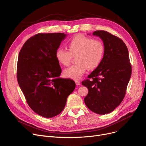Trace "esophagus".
<instances>
[{"mask_svg":"<svg viewBox=\"0 0 146 146\" xmlns=\"http://www.w3.org/2000/svg\"><path fill=\"white\" fill-rule=\"evenodd\" d=\"M75 84H76V85H77V86H80L81 82L80 81H75Z\"/></svg>","mask_w":146,"mask_h":146,"instance_id":"1","label":"esophagus"}]
</instances>
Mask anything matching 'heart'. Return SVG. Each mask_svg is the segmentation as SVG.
<instances>
[{"label": "heart", "instance_id": "b5f03b06", "mask_svg": "<svg viewBox=\"0 0 146 146\" xmlns=\"http://www.w3.org/2000/svg\"><path fill=\"white\" fill-rule=\"evenodd\" d=\"M69 51L62 47L57 48L55 58L59 64L68 66L73 56H76V65H72L64 71V77L78 80L84 74L87 68L92 70L98 67L103 59L105 47L99 40L93 39L82 34L75 36L68 44Z\"/></svg>", "mask_w": 146, "mask_h": 146}]
</instances>
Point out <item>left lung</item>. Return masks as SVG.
I'll return each instance as SVG.
<instances>
[{"label":"left lung","mask_w":146,"mask_h":146,"mask_svg":"<svg viewBox=\"0 0 146 146\" xmlns=\"http://www.w3.org/2000/svg\"><path fill=\"white\" fill-rule=\"evenodd\" d=\"M93 35L103 41L105 52L100 65L82 82L88 93L84 98L87 108L99 115L112 112L123 100L131 76L127 46L119 38L106 31Z\"/></svg>","instance_id":"1"}]
</instances>
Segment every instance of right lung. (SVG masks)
I'll return each mask as SVG.
<instances>
[{"mask_svg":"<svg viewBox=\"0 0 146 146\" xmlns=\"http://www.w3.org/2000/svg\"><path fill=\"white\" fill-rule=\"evenodd\" d=\"M64 33H39L27 40L21 49L17 80L28 105L38 115L52 117L64 110L75 82L60 78L62 70L55 53Z\"/></svg>","mask_w":146,"mask_h":146,"instance_id":"add662e5","label":"right lung"}]
</instances>
